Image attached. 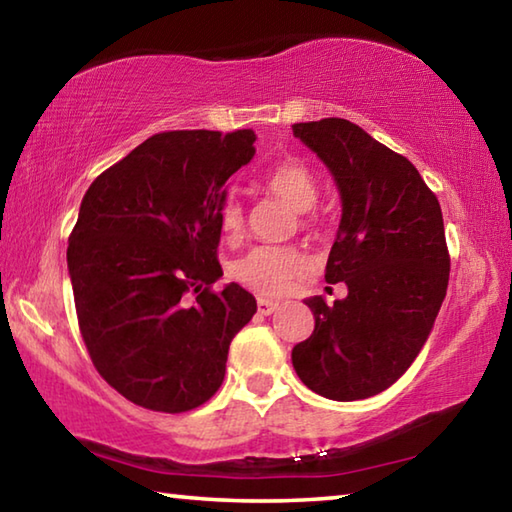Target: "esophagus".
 I'll return each instance as SVG.
<instances>
[{"instance_id": "34e87169", "label": "esophagus", "mask_w": 512, "mask_h": 512, "mask_svg": "<svg viewBox=\"0 0 512 512\" xmlns=\"http://www.w3.org/2000/svg\"><path fill=\"white\" fill-rule=\"evenodd\" d=\"M275 309H277V302L266 300V298H259V300H257V311H259V314H262V316H271Z\"/></svg>"}]
</instances>
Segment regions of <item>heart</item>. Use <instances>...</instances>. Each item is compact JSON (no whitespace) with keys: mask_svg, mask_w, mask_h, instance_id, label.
Here are the masks:
<instances>
[{"mask_svg":"<svg viewBox=\"0 0 512 512\" xmlns=\"http://www.w3.org/2000/svg\"><path fill=\"white\" fill-rule=\"evenodd\" d=\"M262 185L266 192L298 210L300 228L311 230L320 223L318 214L314 212L318 198L316 176L305 160L289 155V158L273 164L264 173ZM219 223L228 237L239 235L244 228V207L237 198H228L223 203ZM305 266L307 257L298 246H257L232 264V277L259 296H280L305 271Z\"/></svg>","mask_w":512,"mask_h":512,"instance_id":"heart-1","label":"heart"}]
</instances>
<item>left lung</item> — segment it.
<instances>
[{
  "label": "left lung",
  "instance_id": "1",
  "mask_svg": "<svg viewBox=\"0 0 512 512\" xmlns=\"http://www.w3.org/2000/svg\"><path fill=\"white\" fill-rule=\"evenodd\" d=\"M339 185L343 214L325 280L332 307L309 298L314 332L291 352L302 384L336 402L366 400L400 379L443 305L449 250L443 212L418 169L348 119L293 124Z\"/></svg>",
  "mask_w": 512,
  "mask_h": 512
}]
</instances>
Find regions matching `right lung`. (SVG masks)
I'll list each match as a JSON object with an SVG mask.
<instances>
[{"label": "right lung", "mask_w": 512, "mask_h": 512, "mask_svg": "<svg viewBox=\"0 0 512 512\" xmlns=\"http://www.w3.org/2000/svg\"><path fill=\"white\" fill-rule=\"evenodd\" d=\"M253 142V131L158 133L83 196L67 246L83 343L99 375L149 411L210 400L257 311L235 282L212 289L225 180L253 160Z\"/></svg>", "instance_id": "obj_1"}]
</instances>
